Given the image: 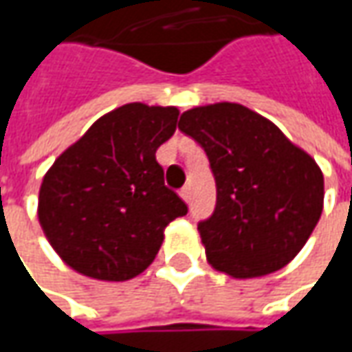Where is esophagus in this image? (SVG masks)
<instances>
[{
    "label": "esophagus",
    "instance_id": "esophagus-1",
    "mask_svg": "<svg viewBox=\"0 0 352 352\" xmlns=\"http://www.w3.org/2000/svg\"><path fill=\"white\" fill-rule=\"evenodd\" d=\"M180 196H182L186 201H190V199H192V188H190V186H184L182 190H180Z\"/></svg>",
    "mask_w": 352,
    "mask_h": 352
}]
</instances>
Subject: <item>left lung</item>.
Wrapping results in <instances>:
<instances>
[{
	"label": "left lung",
	"mask_w": 352,
	"mask_h": 352,
	"mask_svg": "<svg viewBox=\"0 0 352 352\" xmlns=\"http://www.w3.org/2000/svg\"><path fill=\"white\" fill-rule=\"evenodd\" d=\"M178 127L210 158L217 201L197 223L213 268L276 272L302 250L323 210V174L280 129L239 103L190 109Z\"/></svg>",
	"instance_id": "8db88e82"
}]
</instances>
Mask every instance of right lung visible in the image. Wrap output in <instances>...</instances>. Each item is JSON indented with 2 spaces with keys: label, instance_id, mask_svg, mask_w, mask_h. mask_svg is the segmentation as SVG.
<instances>
[{
  "label": "right lung",
  "instance_id": "add662e5",
  "mask_svg": "<svg viewBox=\"0 0 352 352\" xmlns=\"http://www.w3.org/2000/svg\"><path fill=\"white\" fill-rule=\"evenodd\" d=\"M178 116L176 107L127 103L56 158L41 186L38 221L68 266L121 282L155 261L166 225L188 213L155 156Z\"/></svg>",
  "mask_w": 352,
  "mask_h": 352
}]
</instances>
